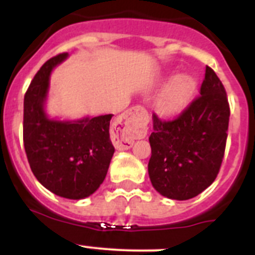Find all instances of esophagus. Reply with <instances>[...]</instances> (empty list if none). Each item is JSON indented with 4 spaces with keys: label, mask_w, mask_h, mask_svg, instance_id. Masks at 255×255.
Returning a JSON list of instances; mask_svg holds the SVG:
<instances>
[{
    "label": "esophagus",
    "mask_w": 255,
    "mask_h": 255,
    "mask_svg": "<svg viewBox=\"0 0 255 255\" xmlns=\"http://www.w3.org/2000/svg\"><path fill=\"white\" fill-rule=\"evenodd\" d=\"M144 111V108L141 106H135V107L130 108L129 111L124 112L117 121L115 123V147L119 150H126L132 147L134 144V136L135 130H136V124L138 121V116H140L141 112Z\"/></svg>",
    "instance_id": "obj_1"
}]
</instances>
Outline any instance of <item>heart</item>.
<instances>
[{"mask_svg": "<svg viewBox=\"0 0 255 255\" xmlns=\"http://www.w3.org/2000/svg\"><path fill=\"white\" fill-rule=\"evenodd\" d=\"M195 92H197V80L193 76H176L163 89L157 107L164 115L179 112L193 100Z\"/></svg>", "mask_w": 255, "mask_h": 255, "instance_id": "obj_1", "label": "heart"}]
</instances>
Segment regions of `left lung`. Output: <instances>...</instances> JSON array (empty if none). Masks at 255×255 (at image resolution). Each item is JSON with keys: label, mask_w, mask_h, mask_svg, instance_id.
<instances>
[{"label": "left lung", "mask_w": 255, "mask_h": 255, "mask_svg": "<svg viewBox=\"0 0 255 255\" xmlns=\"http://www.w3.org/2000/svg\"><path fill=\"white\" fill-rule=\"evenodd\" d=\"M198 96L172 120L153 115L148 173L163 197L188 200L215 181L226 148L230 106L225 87L209 66Z\"/></svg>", "instance_id": "obj_1"}]
</instances>
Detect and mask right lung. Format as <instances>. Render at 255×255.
I'll return each instance as SVG.
<instances>
[{
    "mask_svg": "<svg viewBox=\"0 0 255 255\" xmlns=\"http://www.w3.org/2000/svg\"><path fill=\"white\" fill-rule=\"evenodd\" d=\"M67 53L49 58L31 80L24 97L22 139L28 162L38 181L58 197L92 195L107 175L115 148L110 139L114 115L79 121L49 120L43 110L53 67Z\"/></svg>",
    "mask_w": 255,
    "mask_h": 255,
    "instance_id": "right-lung-1",
    "label": "right lung"
}]
</instances>
